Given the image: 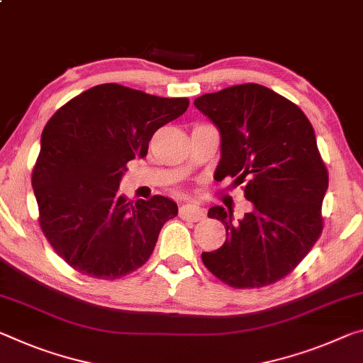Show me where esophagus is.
<instances>
[{"label": "esophagus", "mask_w": 363, "mask_h": 363, "mask_svg": "<svg viewBox=\"0 0 363 363\" xmlns=\"http://www.w3.org/2000/svg\"><path fill=\"white\" fill-rule=\"evenodd\" d=\"M179 216L182 220H192V221H200L205 218V211L200 208L199 205L194 203H186L179 208Z\"/></svg>", "instance_id": "34e87169"}]
</instances>
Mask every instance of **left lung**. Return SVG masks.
I'll use <instances>...</instances> for the list:
<instances>
[{"instance_id":"left-lung-1","label":"left lung","mask_w":363,"mask_h":363,"mask_svg":"<svg viewBox=\"0 0 363 363\" xmlns=\"http://www.w3.org/2000/svg\"><path fill=\"white\" fill-rule=\"evenodd\" d=\"M221 135L216 179L235 177L254 208L235 220L211 206L226 240L203 252L206 268L238 289L273 284L312 250L321 231L328 171L315 132L301 108L272 89L242 84L205 94L194 101Z\"/></svg>"}]
</instances>
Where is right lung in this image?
<instances>
[{"label": "right lung", "mask_w": 363, "mask_h": 363, "mask_svg": "<svg viewBox=\"0 0 363 363\" xmlns=\"http://www.w3.org/2000/svg\"><path fill=\"white\" fill-rule=\"evenodd\" d=\"M189 106L119 84L95 85L51 116L42 132L32 187L50 245L76 272L118 279L140 268L177 205L163 195L129 202L125 164L147 157L161 125Z\"/></svg>", "instance_id": "right-lung-1"}]
</instances>
